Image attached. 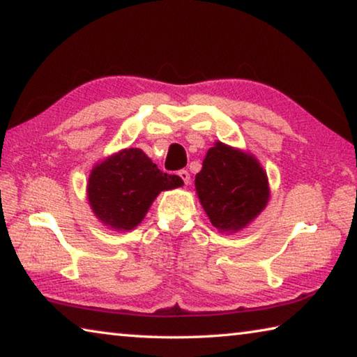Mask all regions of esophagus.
<instances>
[{
    "instance_id": "1",
    "label": "esophagus",
    "mask_w": 357,
    "mask_h": 357,
    "mask_svg": "<svg viewBox=\"0 0 357 357\" xmlns=\"http://www.w3.org/2000/svg\"><path fill=\"white\" fill-rule=\"evenodd\" d=\"M178 176L183 179L184 184H189L190 183V174H189V172H187V170H179L178 172Z\"/></svg>"
}]
</instances>
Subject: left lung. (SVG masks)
<instances>
[{"instance_id": "obj_1", "label": "left lung", "mask_w": 357, "mask_h": 357, "mask_svg": "<svg viewBox=\"0 0 357 357\" xmlns=\"http://www.w3.org/2000/svg\"><path fill=\"white\" fill-rule=\"evenodd\" d=\"M195 189L203 209L219 231L236 233L266 208L268 176L249 153L217 142L195 176Z\"/></svg>"}]
</instances>
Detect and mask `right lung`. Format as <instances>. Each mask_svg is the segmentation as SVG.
<instances>
[{"mask_svg":"<svg viewBox=\"0 0 357 357\" xmlns=\"http://www.w3.org/2000/svg\"><path fill=\"white\" fill-rule=\"evenodd\" d=\"M176 174L160 172L138 148L123 149L96 165L88 179V200L96 217L119 231L140 223L162 190L183 185Z\"/></svg>","mask_w":357,"mask_h":357,"instance_id":"obj_1","label":"right lung"}]
</instances>
